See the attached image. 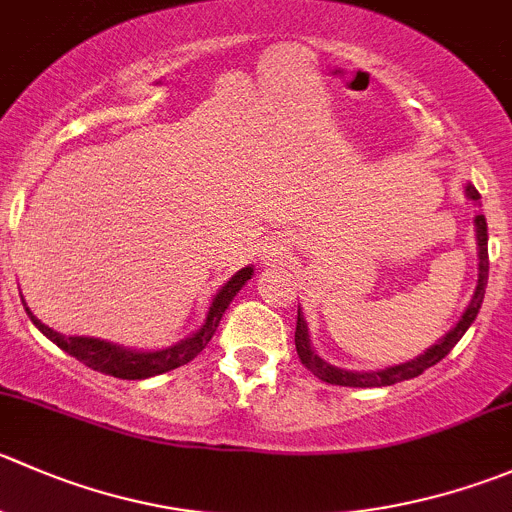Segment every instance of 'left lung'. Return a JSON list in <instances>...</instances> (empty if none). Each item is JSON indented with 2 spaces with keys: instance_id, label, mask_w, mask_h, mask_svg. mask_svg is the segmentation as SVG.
Masks as SVG:
<instances>
[{
  "instance_id": "8db88e82",
  "label": "left lung",
  "mask_w": 512,
  "mask_h": 512,
  "mask_svg": "<svg viewBox=\"0 0 512 512\" xmlns=\"http://www.w3.org/2000/svg\"><path fill=\"white\" fill-rule=\"evenodd\" d=\"M465 197L475 205H480V192L473 185H465ZM475 237H478V285H475L473 297H470V305L465 307V312L460 315V320L455 322V327L450 332H445V337H440L435 345H430L423 355H418L415 360L403 362V365L385 367V370H372V372H357V370H342V367L330 365L327 360H322L315 352L310 342V332H307V322L302 310L297 307V327H295V347L297 355H300L302 365L312 372L315 377H320L322 382H330V385H342V388H385V385H395V382L410 380V377L423 375L428 367L438 365L450 350L460 342V337L468 332V327L473 325L475 317H478L480 305H483L485 287H488V222L485 215H475Z\"/></svg>"
}]
</instances>
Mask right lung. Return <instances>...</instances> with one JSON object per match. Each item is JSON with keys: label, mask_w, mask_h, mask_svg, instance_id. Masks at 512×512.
Instances as JSON below:
<instances>
[{"label": "right lung", "mask_w": 512, "mask_h": 512, "mask_svg": "<svg viewBox=\"0 0 512 512\" xmlns=\"http://www.w3.org/2000/svg\"><path fill=\"white\" fill-rule=\"evenodd\" d=\"M252 267H242L240 272L230 277L225 285L217 290V295L212 297V305L207 310L205 322L200 325V330L192 332L185 340L175 342L170 347H162V350H130V347L117 345V342L99 340V337H79V335H62V332L52 330L49 325H44L42 320L32 315V310L24 302V310H27L29 320L39 327L44 337L54 342L57 347H62L67 355L77 357L79 362H84L92 370L104 372V375L122 377V380H147V377L162 375V372H170L175 367L187 365L190 360H195L202 350L207 347V342L215 335L217 325H220L222 315L230 307V302L235 300L237 292L242 290L247 280L252 277Z\"/></svg>", "instance_id": "right-lung-1"}]
</instances>
